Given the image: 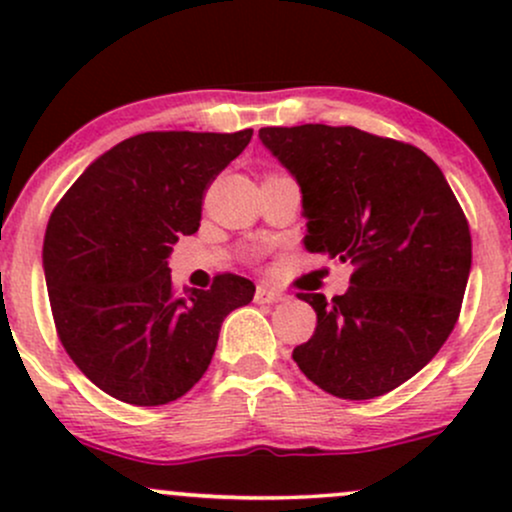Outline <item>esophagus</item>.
<instances>
[{
  "label": "esophagus",
  "mask_w": 512,
  "mask_h": 512,
  "mask_svg": "<svg viewBox=\"0 0 512 512\" xmlns=\"http://www.w3.org/2000/svg\"><path fill=\"white\" fill-rule=\"evenodd\" d=\"M284 298H286V293L279 291V289H272V286L260 284L255 289V301L257 303H279V301H284Z\"/></svg>",
  "instance_id": "esophagus-1"
}]
</instances>
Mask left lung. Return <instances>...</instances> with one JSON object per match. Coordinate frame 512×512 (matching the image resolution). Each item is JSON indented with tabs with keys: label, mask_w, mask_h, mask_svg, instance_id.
<instances>
[{
	"label": "left lung",
	"mask_w": 512,
	"mask_h": 512,
	"mask_svg": "<svg viewBox=\"0 0 512 512\" xmlns=\"http://www.w3.org/2000/svg\"><path fill=\"white\" fill-rule=\"evenodd\" d=\"M260 139L301 185L305 250L354 264L344 296L296 293L317 325L293 361L334 397L395 390L460 317L472 269L460 202L436 163L397 139L330 125L262 127Z\"/></svg>",
	"instance_id": "1"
}]
</instances>
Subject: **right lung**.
<instances>
[{
    "instance_id": "right-lung-1",
    "label": "right lung",
    "mask_w": 512,
    "mask_h": 512,
    "mask_svg": "<svg viewBox=\"0 0 512 512\" xmlns=\"http://www.w3.org/2000/svg\"><path fill=\"white\" fill-rule=\"evenodd\" d=\"M250 139L252 129L137 134L52 211L43 267L57 337L110 397L158 407L185 395L209 368L223 317L255 296L228 272L178 293L168 269L173 245L199 228L207 187Z\"/></svg>"
}]
</instances>
